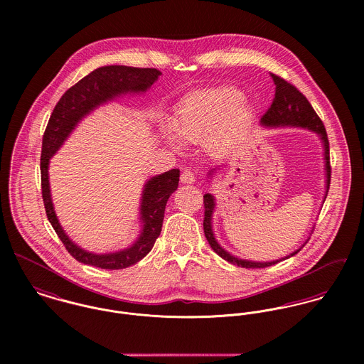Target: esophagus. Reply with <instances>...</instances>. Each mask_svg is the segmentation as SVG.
<instances>
[{
  "label": "esophagus",
  "instance_id": "1",
  "mask_svg": "<svg viewBox=\"0 0 364 364\" xmlns=\"http://www.w3.org/2000/svg\"><path fill=\"white\" fill-rule=\"evenodd\" d=\"M195 179H196V176H195V173H193L191 169H185V171L182 172V175H181V181H182L183 183H193Z\"/></svg>",
  "mask_w": 364,
  "mask_h": 364
}]
</instances>
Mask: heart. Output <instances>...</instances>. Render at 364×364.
I'll use <instances>...</instances> for the list:
<instances>
[{
    "mask_svg": "<svg viewBox=\"0 0 364 364\" xmlns=\"http://www.w3.org/2000/svg\"><path fill=\"white\" fill-rule=\"evenodd\" d=\"M251 117L252 107L240 90L214 87L183 98L173 120L161 122V133L175 149H181V139L198 143L208 136L211 146L223 149L240 136Z\"/></svg>",
    "mask_w": 364,
    "mask_h": 364,
    "instance_id": "b5f03b06",
    "label": "heart"
}]
</instances>
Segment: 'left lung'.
<instances>
[{
    "label": "left lung",
    "instance_id": "left-lung-1",
    "mask_svg": "<svg viewBox=\"0 0 364 364\" xmlns=\"http://www.w3.org/2000/svg\"><path fill=\"white\" fill-rule=\"evenodd\" d=\"M273 78V82L276 85V92L273 102L270 107L264 112V114L260 117V123L267 127H279V126H294V127H304L312 130L319 134L322 143H323V156H325V169H326V192L323 202L326 199L328 191H329V183H331V162H329V141L326 136L325 126L316 112L314 110L309 100L289 81L284 78L270 74ZM203 205H205V220H203V228H205V235L208 238V244L211 250L221 257L223 259L237 264L240 267H247V269H255V267H267L272 266L280 260L289 259L290 257L296 255L300 250L294 251L289 257H284L282 259L272 260V262H252V260L240 259L224 251L218 242L214 238L213 228H211V215L214 210V198L206 193L203 196Z\"/></svg>",
    "mask_w": 364,
    "mask_h": 364
}]
</instances>
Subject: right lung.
<instances>
[{"label":"right lung","instance_id":"1","mask_svg":"<svg viewBox=\"0 0 364 364\" xmlns=\"http://www.w3.org/2000/svg\"><path fill=\"white\" fill-rule=\"evenodd\" d=\"M161 75L156 68H137L127 65H105L94 70L75 85L68 88L54 106L42 141L41 175H42V198L46 208L48 220L55 234L64 244L73 258L101 269H124L143 259L154 247L161 234L165 206L169 196L176 191L179 182V169H171L151 178L143 191L140 220L143 230L137 241L119 252L98 255L77 247L61 228L53 208L49 186V162L55 151L63 146L77 123L100 105L126 92H144Z\"/></svg>","mask_w":364,"mask_h":364}]
</instances>
